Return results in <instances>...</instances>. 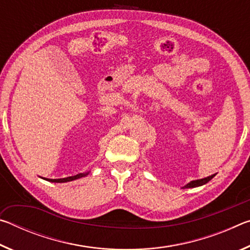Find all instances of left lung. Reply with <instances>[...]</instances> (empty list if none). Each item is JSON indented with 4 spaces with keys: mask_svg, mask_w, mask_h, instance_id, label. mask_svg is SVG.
Wrapping results in <instances>:
<instances>
[{
    "mask_svg": "<svg viewBox=\"0 0 250 250\" xmlns=\"http://www.w3.org/2000/svg\"><path fill=\"white\" fill-rule=\"evenodd\" d=\"M215 176V174L210 175V176H207L205 179H201V180H195V181H191L189 183L186 184L183 188H197V186H201V185H204L206 184L207 182H209L213 177Z\"/></svg>",
    "mask_w": 250,
    "mask_h": 250,
    "instance_id": "left-lung-1",
    "label": "left lung"
}]
</instances>
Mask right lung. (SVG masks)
<instances>
[{
	"instance_id": "1",
	"label": "right lung",
	"mask_w": 250,
	"mask_h": 250,
	"mask_svg": "<svg viewBox=\"0 0 250 250\" xmlns=\"http://www.w3.org/2000/svg\"><path fill=\"white\" fill-rule=\"evenodd\" d=\"M89 174V172L87 173H79L77 175H74V176H68V177H64V179H45V177H42V179H44L46 181H49V182H54V183H65V182H70V181H74V180H77L80 179V177H83Z\"/></svg>"
}]
</instances>
